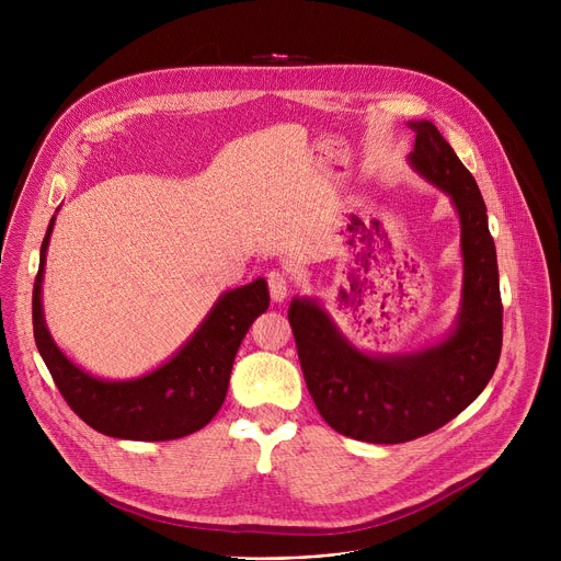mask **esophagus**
Masks as SVG:
<instances>
[{
  "mask_svg": "<svg viewBox=\"0 0 561 561\" xmlns=\"http://www.w3.org/2000/svg\"><path fill=\"white\" fill-rule=\"evenodd\" d=\"M266 282H268V293H271L273 301H284L288 297V293H290V277L286 273L273 271V273H268Z\"/></svg>",
  "mask_w": 561,
  "mask_h": 561,
  "instance_id": "34e87169",
  "label": "esophagus"
}]
</instances>
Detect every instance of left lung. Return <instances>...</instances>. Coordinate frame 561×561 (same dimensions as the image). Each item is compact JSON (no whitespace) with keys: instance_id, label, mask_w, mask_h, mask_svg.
Here are the masks:
<instances>
[{"instance_id":"obj_1","label":"left lung","mask_w":561,"mask_h":561,"mask_svg":"<svg viewBox=\"0 0 561 561\" xmlns=\"http://www.w3.org/2000/svg\"><path fill=\"white\" fill-rule=\"evenodd\" d=\"M413 128V167L453 197L461 219L463 304L453 335L415 355L377 359L355 351L317 304L295 299L288 308L319 415L337 433L370 444L411 442L455 420L486 388L502 355L504 306L486 204L435 124Z\"/></svg>"}]
</instances>
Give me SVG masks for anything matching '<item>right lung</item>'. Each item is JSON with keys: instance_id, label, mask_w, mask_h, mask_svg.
Returning a JSON list of instances; mask_svg holds the SVG:
<instances>
[{"instance_id": "obj_1", "label": "right lung", "mask_w": 561, "mask_h": 561, "mask_svg": "<svg viewBox=\"0 0 561 561\" xmlns=\"http://www.w3.org/2000/svg\"><path fill=\"white\" fill-rule=\"evenodd\" d=\"M53 221L33 286V333L66 404L98 433L119 439L167 442L204 428L224 404L239 344L268 308L266 282L255 279L226 293L193 340L162 368L133 381H102L70 364L44 327L39 290Z\"/></svg>"}]
</instances>
